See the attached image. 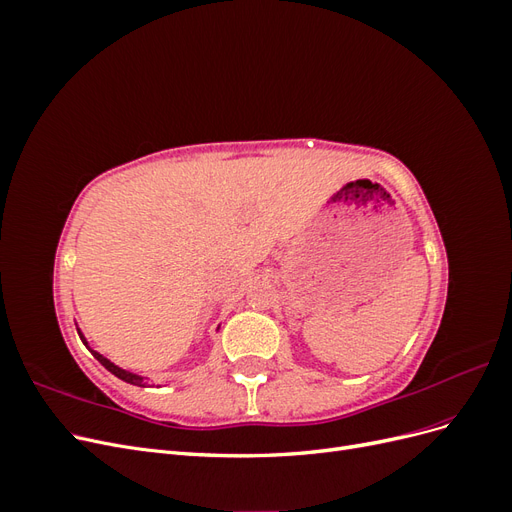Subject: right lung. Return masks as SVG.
<instances>
[{
  "label": "right lung",
  "mask_w": 512,
  "mask_h": 512,
  "mask_svg": "<svg viewBox=\"0 0 512 512\" xmlns=\"http://www.w3.org/2000/svg\"><path fill=\"white\" fill-rule=\"evenodd\" d=\"M81 335V333H79ZM81 339H83V344L87 346V342H85V337L81 335ZM91 352H94V356H96V359L108 369V371H111V374H115L119 380H123V382H130V384H136V386H143V378L141 376H136V374H130V371H126V369H121V367H117L115 363H111V361H108L106 359V356H102L100 352H96V350H91Z\"/></svg>",
  "instance_id": "add662e5"
}]
</instances>
